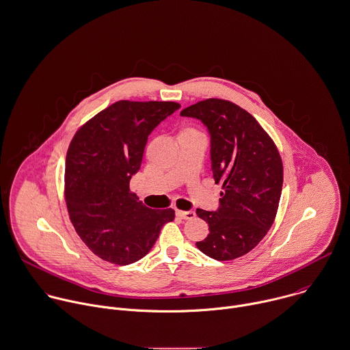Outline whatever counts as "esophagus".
Returning <instances> with one entry per match:
<instances>
[{"label":"esophagus","instance_id":"esophagus-1","mask_svg":"<svg viewBox=\"0 0 350 350\" xmlns=\"http://www.w3.org/2000/svg\"><path fill=\"white\" fill-rule=\"evenodd\" d=\"M178 216L183 220H193L196 217V213L194 212H183V211H178Z\"/></svg>","mask_w":350,"mask_h":350}]
</instances>
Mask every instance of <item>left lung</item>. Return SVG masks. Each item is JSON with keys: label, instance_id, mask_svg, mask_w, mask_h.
Returning a JSON list of instances; mask_svg holds the SVG:
<instances>
[{"label": "left lung", "instance_id": "obj_1", "mask_svg": "<svg viewBox=\"0 0 350 350\" xmlns=\"http://www.w3.org/2000/svg\"><path fill=\"white\" fill-rule=\"evenodd\" d=\"M180 116L208 127L213 178L223 185L216 212L197 209L211 232L196 244L213 259L232 260L250 252L274 223L284 180L281 156L258 120L230 100H201Z\"/></svg>", "mask_w": 350, "mask_h": 350}]
</instances>
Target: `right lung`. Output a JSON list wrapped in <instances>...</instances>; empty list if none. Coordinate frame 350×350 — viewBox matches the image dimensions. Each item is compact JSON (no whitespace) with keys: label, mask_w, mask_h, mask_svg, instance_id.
<instances>
[{"label":"right lung","mask_w":350,"mask_h":350,"mask_svg":"<svg viewBox=\"0 0 350 350\" xmlns=\"http://www.w3.org/2000/svg\"><path fill=\"white\" fill-rule=\"evenodd\" d=\"M180 107L175 102L119 100L85 122L66 154L65 201L80 239L103 260L145 256L174 209L153 211L130 191L148 135Z\"/></svg>","instance_id":"1"}]
</instances>
